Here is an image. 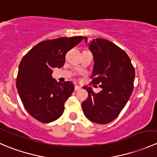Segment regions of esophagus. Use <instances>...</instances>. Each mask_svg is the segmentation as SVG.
Segmentation results:
<instances>
[{"instance_id": "esophagus-1", "label": "esophagus", "mask_w": 157, "mask_h": 157, "mask_svg": "<svg viewBox=\"0 0 157 157\" xmlns=\"http://www.w3.org/2000/svg\"><path fill=\"white\" fill-rule=\"evenodd\" d=\"M80 88H81V86H78V85H76L75 87H74V90H79Z\"/></svg>"}]
</instances>
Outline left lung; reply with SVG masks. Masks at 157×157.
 Returning a JSON list of instances; mask_svg holds the SVG:
<instances>
[{
    "label": "left lung",
    "mask_w": 157,
    "mask_h": 157,
    "mask_svg": "<svg viewBox=\"0 0 157 157\" xmlns=\"http://www.w3.org/2000/svg\"><path fill=\"white\" fill-rule=\"evenodd\" d=\"M94 61L92 83H100L96 93L91 87L83 86L88 97L82 102L84 115L90 121L105 124L118 117L128 102L134 88L135 71L124 51L103 39H93L87 42Z\"/></svg>",
    "instance_id": "left-lung-1"
}]
</instances>
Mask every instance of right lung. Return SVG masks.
I'll return each instance as SVG.
<instances>
[{"label": "right lung", "instance_id": "right-lung-1", "mask_svg": "<svg viewBox=\"0 0 157 157\" xmlns=\"http://www.w3.org/2000/svg\"><path fill=\"white\" fill-rule=\"evenodd\" d=\"M83 39V36H76L43 41L22 58L17 88L25 109L38 121L52 122L64 112V103L74 92V86L70 81L57 82L52 74L53 68L64 66L67 52Z\"/></svg>", "mask_w": 157, "mask_h": 157}]
</instances>
